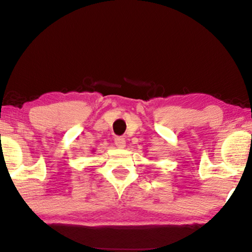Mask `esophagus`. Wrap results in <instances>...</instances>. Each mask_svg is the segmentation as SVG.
Instances as JSON below:
<instances>
[{
  "instance_id": "34e87169",
  "label": "esophagus",
  "mask_w": 252,
  "mask_h": 252,
  "mask_svg": "<svg viewBox=\"0 0 252 252\" xmlns=\"http://www.w3.org/2000/svg\"><path fill=\"white\" fill-rule=\"evenodd\" d=\"M114 141H115L116 147H119V148H125L126 147V139L123 137H116L114 139Z\"/></svg>"
}]
</instances>
